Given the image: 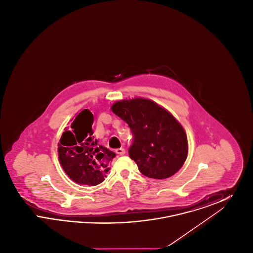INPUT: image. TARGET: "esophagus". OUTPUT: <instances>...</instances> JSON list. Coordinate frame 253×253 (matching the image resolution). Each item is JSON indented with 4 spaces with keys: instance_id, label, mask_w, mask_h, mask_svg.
Wrapping results in <instances>:
<instances>
[{
    "instance_id": "obj_1",
    "label": "esophagus",
    "mask_w": 253,
    "mask_h": 253,
    "mask_svg": "<svg viewBox=\"0 0 253 253\" xmlns=\"http://www.w3.org/2000/svg\"><path fill=\"white\" fill-rule=\"evenodd\" d=\"M116 153L118 154V155H120V156H123V155H125V149H123V148H120V149H117L116 150Z\"/></svg>"
}]
</instances>
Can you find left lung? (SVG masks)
I'll use <instances>...</instances> for the list:
<instances>
[{
    "label": "left lung",
    "instance_id": "1",
    "mask_svg": "<svg viewBox=\"0 0 253 253\" xmlns=\"http://www.w3.org/2000/svg\"><path fill=\"white\" fill-rule=\"evenodd\" d=\"M111 109L131 129L129 156L142 174L165 179L180 169L188 156V139L169 112L142 97L117 101Z\"/></svg>",
    "mask_w": 253,
    "mask_h": 253
}]
</instances>
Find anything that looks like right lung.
Listing matches in <instances>:
<instances>
[{"instance_id": "obj_1", "label": "right lung", "mask_w": 253, "mask_h": 253, "mask_svg": "<svg viewBox=\"0 0 253 253\" xmlns=\"http://www.w3.org/2000/svg\"><path fill=\"white\" fill-rule=\"evenodd\" d=\"M94 116L83 110L74 120L71 129H65L58 147L60 165L74 182L96 186L103 182L111 160L116 154L98 144L93 135Z\"/></svg>"}]
</instances>
